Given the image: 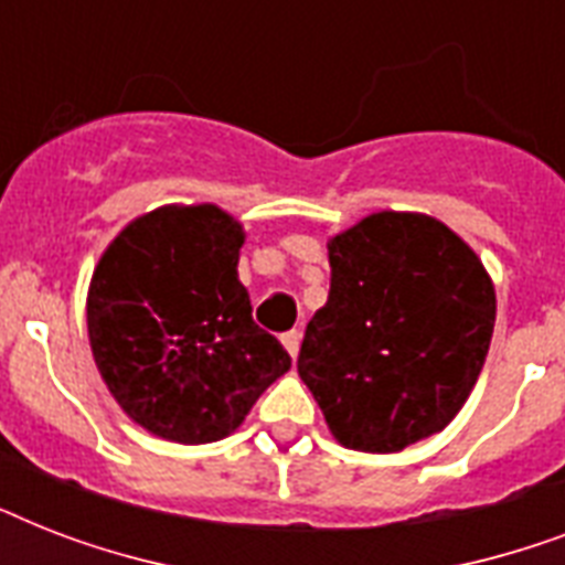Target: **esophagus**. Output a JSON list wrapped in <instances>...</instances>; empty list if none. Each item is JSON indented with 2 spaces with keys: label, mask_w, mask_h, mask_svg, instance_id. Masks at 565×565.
<instances>
[{
  "label": "esophagus",
  "mask_w": 565,
  "mask_h": 565,
  "mask_svg": "<svg viewBox=\"0 0 565 565\" xmlns=\"http://www.w3.org/2000/svg\"><path fill=\"white\" fill-rule=\"evenodd\" d=\"M281 343H284V349L290 352V358H296V354H299V345H301V331H296V328H292V331H284Z\"/></svg>",
  "instance_id": "34e87169"
}]
</instances>
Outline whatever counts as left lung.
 <instances>
[{
  "label": "left lung",
  "instance_id": "obj_1",
  "mask_svg": "<svg viewBox=\"0 0 565 565\" xmlns=\"http://www.w3.org/2000/svg\"><path fill=\"white\" fill-rule=\"evenodd\" d=\"M331 292L299 375L331 434L402 451L455 419L487 361L495 290L475 252L422 213H372L328 243Z\"/></svg>",
  "mask_w": 565,
  "mask_h": 565
}]
</instances>
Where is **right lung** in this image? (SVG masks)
Masks as SVG:
<instances>
[{"mask_svg":"<svg viewBox=\"0 0 565 565\" xmlns=\"http://www.w3.org/2000/svg\"><path fill=\"white\" fill-rule=\"evenodd\" d=\"M243 228L213 204L158 207L102 255L87 331L119 407L158 437H228L290 354L252 319L237 278Z\"/></svg>","mask_w":565,"mask_h":565,"instance_id":"add662e5","label":"right lung"}]
</instances>
